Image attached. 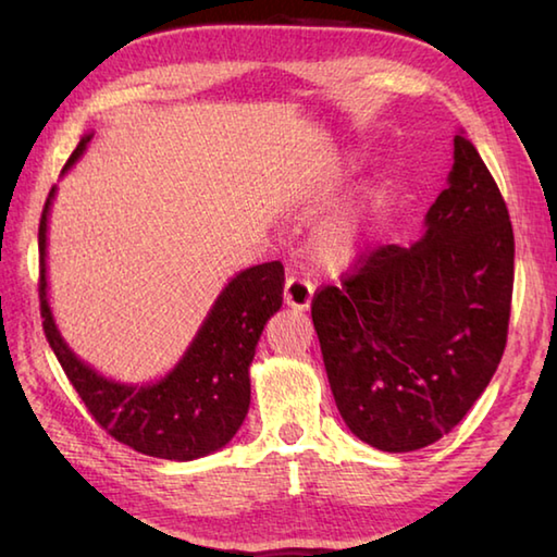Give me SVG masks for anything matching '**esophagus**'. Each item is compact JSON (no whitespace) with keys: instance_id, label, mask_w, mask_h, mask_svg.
<instances>
[{"instance_id":"esophagus-1","label":"esophagus","mask_w":557,"mask_h":557,"mask_svg":"<svg viewBox=\"0 0 557 557\" xmlns=\"http://www.w3.org/2000/svg\"><path fill=\"white\" fill-rule=\"evenodd\" d=\"M312 295H314V287L309 285L307 280H299V277H287L285 282V305L292 309H299V312H305L312 305Z\"/></svg>"}]
</instances>
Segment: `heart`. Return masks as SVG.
<instances>
[{"mask_svg":"<svg viewBox=\"0 0 557 557\" xmlns=\"http://www.w3.org/2000/svg\"><path fill=\"white\" fill-rule=\"evenodd\" d=\"M373 199L375 188H369V191L354 196L344 206H338L332 215H326L317 225L312 235V252L319 265L338 270L356 260L358 252L363 250L366 240H369Z\"/></svg>","mask_w":557,"mask_h":557,"instance_id":"b5f03b06","label":"heart"}]
</instances>
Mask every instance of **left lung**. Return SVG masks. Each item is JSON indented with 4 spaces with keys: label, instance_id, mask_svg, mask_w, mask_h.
Listing matches in <instances>:
<instances>
[{
    "label": "left lung",
    "instance_id": "left-lung-1",
    "mask_svg": "<svg viewBox=\"0 0 557 557\" xmlns=\"http://www.w3.org/2000/svg\"><path fill=\"white\" fill-rule=\"evenodd\" d=\"M513 231L498 186L455 135L447 188L410 248L383 245L312 301L336 408L381 451H414L455 430L504 356Z\"/></svg>",
    "mask_w": 557,
    "mask_h": 557
}]
</instances>
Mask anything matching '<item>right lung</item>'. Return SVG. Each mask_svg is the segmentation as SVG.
<instances>
[{
  "instance_id": "obj_1",
  "label": "right lung",
  "mask_w": 557,
  "mask_h": 557,
  "mask_svg": "<svg viewBox=\"0 0 557 557\" xmlns=\"http://www.w3.org/2000/svg\"><path fill=\"white\" fill-rule=\"evenodd\" d=\"M92 132L63 166V176L86 154ZM59 186L46 199L39 225L44 332L73 388L102 428L122 445L149 457L191 461L223 449L250 408V363L270 317L282 307L285 270L262 262L225 282L182 358L162 379L125 383L102 375L73 351L49 301V215Z\"/></svg>"
}]
</instances>
